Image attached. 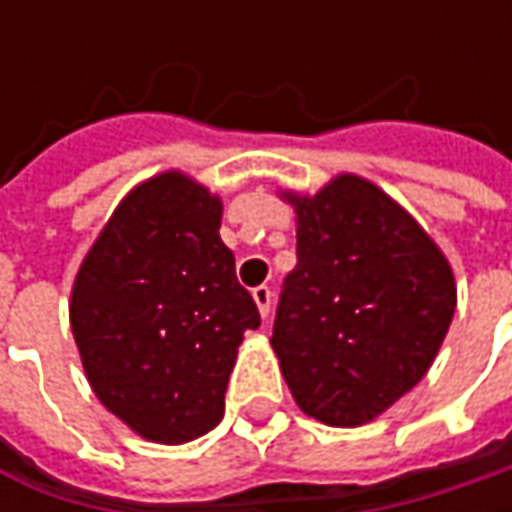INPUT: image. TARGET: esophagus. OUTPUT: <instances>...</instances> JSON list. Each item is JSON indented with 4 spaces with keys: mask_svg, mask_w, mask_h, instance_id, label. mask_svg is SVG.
I'll list each match as a JSON object with an SVG mask.
<instances>
[{
    "mask_svg": "<svg viewBox=\"0 0 512 512\" xmlns=\"http://www.w3.org/2000/svg\"><path fill=\"white\" fill-rule=\"evenodd\" d=\"M253 299H256V305H259L262 319H267V316H270V305H273V290L267 285L253 287Z\"/></svg>",
    "mask_w": 512,
    "mask_h": 512,
    "instance_id": "esophagus-1",
    "label": "esophagus"
}]
</instances>
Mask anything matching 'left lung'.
I'll use <instances>...</instances> for the list:
<instances>
[{"mask_svg": "<svg viewBox=\"0 0 512 512\" xmlns=\"http://www.w3.org/2000/svg\"><path fill=\"white\" fill-rule=\"evenodd\" d=\"M299 213L273 350L307 416L359 427L422 382L456 310L442 250L390 196L339 176Z\"/></svg>", "mask_w": 512, "mask_h": 512, "instance_id": "8db88e82", "label": "left lung"}]
</instances>
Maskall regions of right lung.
<instances>
[{
    "mask_svg": "<svg viewBox=\"0 0 512 512\" xmlns=\"http://www.w3.org/2000/svg\"><path fill=\"white\" fill-rule=\"evenodd\" d=\"M219 225L216 196L162 173L116 207L73 285L90 387L150 442H190L222 422L236 347L262 325Z\"/></svg>",
    "mask_w": 512,
    "mask_h": 512,
    "instance_id": "add662e5",
    "label": "right lung"
}]
</instances>
